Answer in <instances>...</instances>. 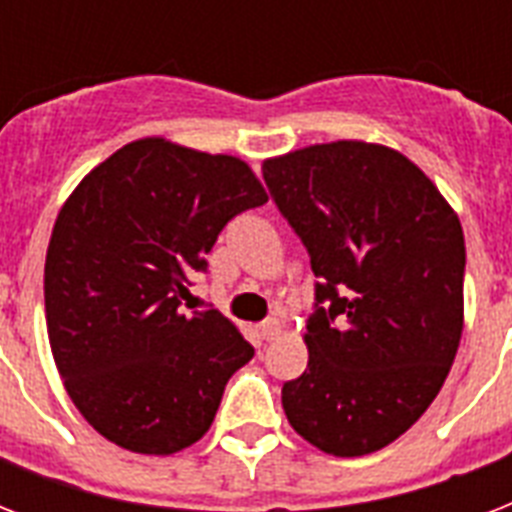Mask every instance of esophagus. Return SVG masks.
Returning <instances> with one entry per match:
<instances>
[{
    "mask_svg": "<svg viewBox=\"0 0 512 512\" xmlns=\"http://www.w3.org/2000/svg\"><path fill=\"white\" fill-rule=\"evenodd\" d=\"M281 332H284V324H281L279 319H268L260 324V335H263V340H268V342L279 340Z\"/></svg>",
    "mask_w": 512,
    "mask_h": 512,
    "instance_id": "1",
    "label": "esophagus"
}]
</instances>
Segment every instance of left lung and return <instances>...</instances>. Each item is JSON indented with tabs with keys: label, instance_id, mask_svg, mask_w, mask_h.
I'll list each match as a JSON object with an SVG mask.
<instances>
[{
	"label": "left lung",
	"instance_id": "obj_1",
	"mask_svg": "<svg viewBox=\"0 0 512 512\" xmlns=\"http://www.w3.org/2000/svg\"><path fill=\"white\" fill-rule=\"evenodd\" d=\"M311 255L308 366L284 382L295 433L335 457L393 444L433 404L465 327V236L436 183L396 148L335 140L263 162Z\"/></svg>",
	"mask_w": 512,
	"mask_h": 512
}]
</instances>
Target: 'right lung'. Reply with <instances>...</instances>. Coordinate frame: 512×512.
Returning a JSON list of instances; mask_svg holds the SVG:
<instances>
[{
    "mask_svg": "<svg viewBox=\"0 0 512 512\" xmlns=\"http://www.w3.org/2000/svg\"><path fill=\"white\" fill-rule=\"evenodd\" d=\"M268 201L244 159L140 138L63 201L44 260V316L68 398L111 444L167 457L215 420L252 345L223 313L180 311L233 215Z\"/></svg>",
    "mask_w": 512,
    "mask_h": 512,
    "instance_id": "obj_1",
    "label": "right lung"
}]
</instances>
